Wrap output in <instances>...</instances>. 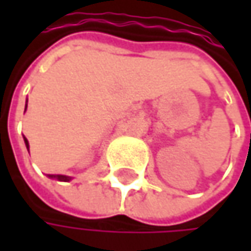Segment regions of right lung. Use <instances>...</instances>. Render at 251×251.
<instances>
[{"label": "right lung", "instance_id": "add662e5", "mask_svg": "<svg viewBox=\"0 0 251 251\" xmlns=\"http://www.w3.org/2000/svg\"><path fill=\"white\" fill-rule=\"evenodd\" d=\"M25 109H27V101H25ZM25 138V136H23ZM25 147H27V150H28V141L25 138ZM49 178H56V180H59V181H70V180H73V177L71 176H65V175H48Z\"/></svg>", "mask_w": 251, "mask_h": 251}]
</instances>
